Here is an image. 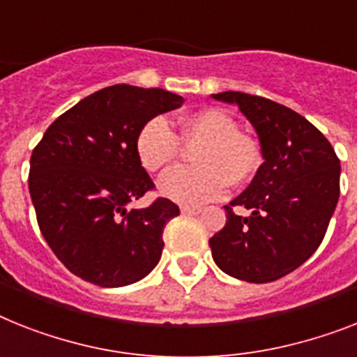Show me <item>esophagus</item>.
Listing matches in <instances>:
<instances>
[{
  "mask_svg": "<svg viewBox=\"0 0 357 357\" xmlns=\"http://www.w3.org/2000/svg\"><path fill=\"white\" fill-rule=\"evenodd\" d=\"M181 211L182 215H199L200 208H197V206H182Z\"/></svg>",
  "mask_w": 357,
  "mask_h": 357,
  "instance_id": "esophagus-1",
  "label": "esophagus"
}]
</instances>
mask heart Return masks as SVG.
Wrapping results in <instances>:
<instances>
[{
  "instance_id": "obj_1",
  "label": "heart",
  "mask_w": 357,
  "mask_h": 357,
  "mask_svg": "<svg viewBox=\"0 0 357 357\" xmlns=\"http://www.w3.org/2000/svg\"><path fill=\"white\" fill-rule=\"evenodd\" d=\"M182 139L197 147L195 167H175L158 182L166 199L199 206L222 199L229 184L243 185L257 175L263 164L259 144L238 132L231 114L222 109H202L182 120L181 137L166 116L157 114L144 123L135 140L138 160L147 172H160L178 158Z\"/></svg>"
}]
</instances>
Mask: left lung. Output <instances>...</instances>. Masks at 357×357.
Listing matches in <instances>:
<instances>
[{
    "label": "left lung",
    "instance_id": "left-lung-1",
    "mask_svg": "<svg viewBox=\"0 0 357 357\" xmlns=\"http://www.w3.org/2000/svg\"><path fill=\"white\" fill-rule=\"evenodd\" d=\"M259 135L264 162L252 184L225 206L226 226L210 238L215 264L248 282H272L319 248L340 199V158L305 116L273 100L226 91ZM237 205L250 210L237 215Z\"/></svg>",
    "mask_w": 357,
    "mask_h": 357
}]
</instances>
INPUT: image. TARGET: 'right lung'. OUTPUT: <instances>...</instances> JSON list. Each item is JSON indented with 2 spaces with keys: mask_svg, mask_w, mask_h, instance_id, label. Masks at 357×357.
<instances>
[{
  "mask_svg": "<svg viewBox=\"0 0 357 357\" xmlns=\"http://www.w3.org/2000/svg\"><path fill=\"white\" fill-rule=\"evenodd\" d=\"M182 102L164 89L111 85L60 114L32 149L29 191L40 231L84 281L126 287L160 261L164 228L181 210L164 197L128 210L155 190L135 140L147 120Z\"/></svg>",
  "mask_w": 357,
  "mask_h": 357,
  "instance_id": "right-lung-1",
  "label": "right lung"
}]
</instances>
